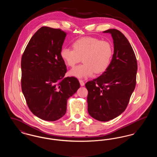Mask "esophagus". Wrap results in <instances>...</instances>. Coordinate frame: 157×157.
Instances as JSON below:
<instances>
[{"label": "esophagus", "instance_id": "obj_1", "mask_svg": "<svg viewBox=\"0 0 157 157\" xmlns=\"http://www.w3.org/2000/svg\"><path fill=\"white\" fill-rule=\"evenodd\" d=\"M79 83H80V85L82 86H83L84 85H85V83L84 82L82 81V80H79Z\"/></svg>", "mask_w": 157, "mask_h": 157}]
</instances>
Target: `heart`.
Instances as JSON below:
<instances>
[{"label": "heart", "instance_id": "heart-1", "mask_svg": "<svg viewBox=\"0 0 157 157\" xmlns=\"http://www.w3.org/2000/svg\"><path fill=\"white\" fill-rule=\"evenodd\" d=\"M73 49L63 48L61 59L67 66L73 67L81 62L83 63L72 69L68 75L79 79L100 74L107 69L112 58L113 49L110 42L95 37H83L72 44Z\"/></svg>", "mask_w": 157, "mask_h": 157}]
</instances>
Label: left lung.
<instances>
[{"instance_id": "left-lung-1", "label": "left lung", "mask_w": 157, "mask_h": 157, "mask_svg": "<svg viewBox=\"0 0 157 157\" xmlns=\"http://www.w3.org/2000/svg\"><path fill=\"white\" fill-rule=\"evenodd\" d=\"M113 54L107 69L97 78L87 82L88 111L94 119L106 122L124 112L136 85L137 62L133 49L120 30L110 29Z\"/></svg>"}]
</instances>
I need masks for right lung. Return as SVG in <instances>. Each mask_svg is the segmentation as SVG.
Wrapping results in <instances>:
<instances>
[{
	"label": "right lung",
	"instance_id": "obj_1",
	"mask_svg": "<svg viewBox=\"0 0 157 157\" xmlns=\"http://www.w3.org/2000/svg\"><path fill=\"white\" fill-rule=\"evenodd\" d=\"M64 31L40 28L30 39L21 60L22 90L35 116L55 121L67 112V99L80 87L75 77L64 78L67 67L60 52Z\"/></svg>",
	"mask_w": 157,
	"mask_h": 157
}]
</instances>
